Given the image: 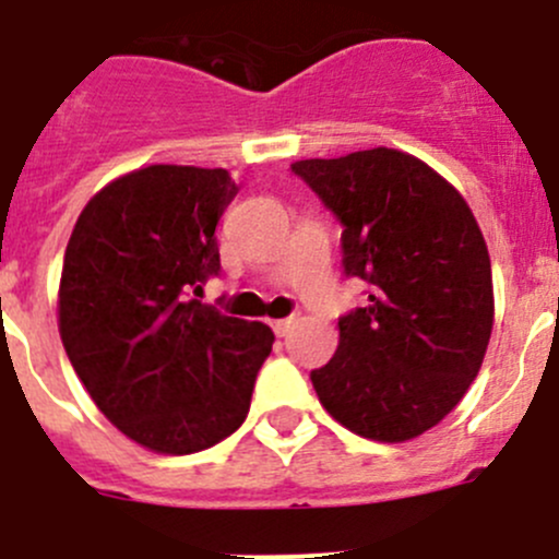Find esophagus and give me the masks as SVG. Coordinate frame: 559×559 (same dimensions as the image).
<instances>
[{
	"label": "esophagus",
	"instance_id": "esophagus-1",
	"mask_svg": "<svg viewBox=\"0 0 559 559\" xmlns=\"http://www.w3.org/2000/svg\"><path fill=\"white\" fill-rule=\"evenodd\" d=\"M294 324H296V316H288V319L271 321V330H274L280 337H285L290 330H294Z\"/></svg>",
	"mask_w": 559,
	"mask_h": 559
}]
</instances>
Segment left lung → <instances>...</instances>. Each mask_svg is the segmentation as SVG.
<instances>
[{
    "instance_id": "left-lung-1",
    "label": "left lung",
    "mask_w": 559,
    "mask_h": 559,
    "mask_svg": "<svg viewBox=\"0 0 559 559\" xmlns=\"http://www.w3.org/2000/svg\"><path fill=\"white\" fill-rule=\"evenodd\" d=\"M341 222L343 271L366 305L337 319L335 357L310 373L335 421L399 443L449 416L483 366L493 280L477 218L427 163L352 152L290 166Z\"/></svg>"
}]
</instances>
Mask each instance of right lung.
Wrapping results in <instances>:
<instances>
[{"label": "right lung", "instance_id": "obj_1", "mask_svg": "<svg viewBox=\"0 0 559 559\" xmlns=\"http://www.w3.org/2000/svg\"><path fill=\"white\" fill-rule=\"evenodd\" d=\"M238 186L224 168L150 166L80 213L60 276V337L96 407L160 454L216 447L243 424L274 332L202 305L216 224Z\"/></svg>", "mask_w": 559, "mask_h": 559}]
</instances>
